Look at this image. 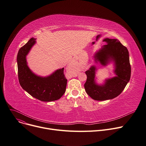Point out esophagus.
<instances>
[{
    "label": "esophagus",
    "mask_w": 146,
    "mask_h": 146,
    "mask_svg": "<svg viewBox=\"0 0 146 146\" xmlns=\"http://www.w3.org/2000/svg\"><path fill=\"white\" fill-rule=\"evenodd\" d=\"M67 72L68 74H72L73 72V66H69V67L67 68Z\"/></svg>",
    "instance_id": "1"
}]
</instances>
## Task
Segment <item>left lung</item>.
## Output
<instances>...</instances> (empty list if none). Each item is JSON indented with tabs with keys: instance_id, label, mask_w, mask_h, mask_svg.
<instances>
[{
	"instance_id": "left-lung-1",
	"label": "left lung",
	"mask_w": 146,
	"mask_h": 146,
	"mask_svg": "<svg viewBox=\"0 0 146 146\" xmlns=\"http://www.w3.org/2000/svg\"><path fill=\"white\" fill-rule=\"evenodd\" d=\"M103 41L108 44L103 46L96 53L95 61H99L104 66L111 61L114 62L116 76L106 79L103 84L99 85L95 82L97 70L95 66H92L85 72L87 75L85 90L90 98L98 101L112 99L118 96L129 82L131 76V66L127 47L117 39L106 38Z\"/></svg>"
}]
</instances>
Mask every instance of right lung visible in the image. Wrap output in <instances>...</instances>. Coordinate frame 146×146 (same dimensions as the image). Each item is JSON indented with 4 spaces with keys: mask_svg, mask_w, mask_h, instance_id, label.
Masks as SVG:
<instances>
[{
    "mask_svg": "<svg viewBox=\"0 0 146 146\" xmlns=\"http://www.w3.org/2000/svg\"><path fill=\"white\" fill-rule=\"evenodd\" d=\"M36 43L31 38L19 49L17 56L18 78L22 88L33 98L42 102H52L61 98L66 92L67 80L64 68L57 70L47 77H40L29 69L26 56Z\"/></svg>",
    "mask_w": 146,
    "mask_h": 146,
    "instance_id": "1",
    "label": "right lung"
}]
</instances>
